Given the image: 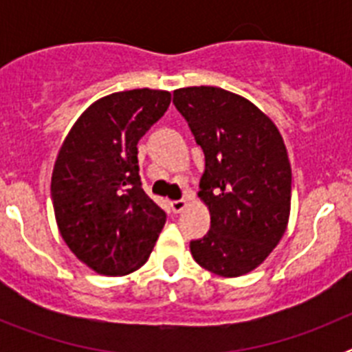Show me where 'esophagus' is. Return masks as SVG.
Listing matches in <instances>:
<instances>
[{
  "instance_id": "esophagus-1",
  "label": "esophagus",
  "mask_w": 352,
  "mask_h": 352,
  "mask_svg": "<svg viewBox=\"0 0 352 352\" xmlns=\"http://www.w3.org/2000/svg\"><path fill=\"white\" fill-rule=\"evenodd\" d=\"M170 208H173L174 213H182V211L186 208V201H185V199H178V201H173V203H170Z\"/></svg>"
}]
</instances>
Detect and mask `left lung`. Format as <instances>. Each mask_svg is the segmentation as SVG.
<instances>
[{"label":"left lung","mask_w":352,"mask_h":352,"mask_svg":"<svg viewBox=\"0 0 352 352\" xmlns=\"http://www.w3.org/2000/svg\"><path fill=\"white\" fill-rule=\"evenodd\" d=\"M173 104L204 151L199 197L211 227L190 241L195 263L220 276L256 270L284 236L291 164L284 139L250 100L214 86L174 91Z\"/></svg>","instance_id":"8db88e82"}]
</instances>
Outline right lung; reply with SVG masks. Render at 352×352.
<instances>
[{"mask_svg": "<svg viewBox=\"0 0 352 352\" xmlns=\"http://www.w3.org/2000/svg\"><path fill=\"white\" fill-rule=\"evenodd\" d=\"M169 104L162 89L104 96L60 148L51 179L58 229L77 259L100 275L141 268L166 223V211L142 190L138 142Z\"/></svg>", "mask_w": 352, "mask_h": 352, "instance_id": "add662e5", "label": "right lung"}]
</instances>
